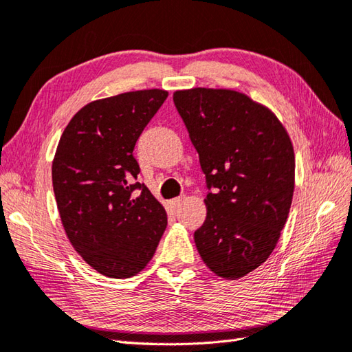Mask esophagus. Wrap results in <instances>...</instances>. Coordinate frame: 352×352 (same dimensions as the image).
I'll list each match as a JSON object with an SVG mask.
<instances>
[{
    "label": "esophagus",
    "instance_id": "34e87169",
    "mask_svg": "<svg viewBox=\"0 0 352 352\" xmlns=\"http://www.w3.org/2000/svg\"><path fill=\"white\" fill-rule=\"evenodd\" d=\"M184 199H185L184 196H179V197L171 199V200H170V206H171V208H175V209H176V208H179V206H181V203L184 201Z\"/></svg>",
    "mask_w": 352,
    "mask_h": 352
}]
</instances>
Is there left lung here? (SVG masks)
Wrapping results in <instances>:
<instances>
[{"label": "left lung", "mask_w": 352, "mask_h": 352, "mask_svg": "<svg viewBox=\"0 0 352 352\" xmlns=\"http://www.w3.org/2000/svg\"><path fill=\"white\" fill-rule=\"evenodd\" d=\"M206 177V220L194 241L217 276L244 277L276 248L291 209L294 147L268 108L242 93L191 89L173 95Z\"/></svg>", "instance_id": "1"}]
</instances>
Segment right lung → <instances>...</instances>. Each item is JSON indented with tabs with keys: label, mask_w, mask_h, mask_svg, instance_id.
<instances>
[{
	"label": "right lung",
	"mask_w": 352,
	"mask_h": 352,
	"mask_svg": "<svg viewBox=\"0 0 352 352\" xmlns=\"http://www.w3.org/2000/svg\"><path fill=\"white\" fill-rule=\"evenodd\" d=\"M166 90L95 100L69 122L52 162V186L66 235L93 270L111 278L138 274L167 228V214L137 182L138 137Z\"/></svg>",
	"instance_id": "add662e5"
}]
</instances>
